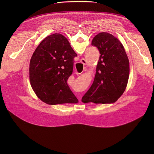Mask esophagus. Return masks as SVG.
Instances as JSON below:
<instances>
[{"mask_svg":"<svg viewBox=\"0 0 154 154\" xmlns=\"http://www.w3.org/2000/svg\"><path fill=\"white\" fill-rule=\"evenodd\" d=\"M80 62H81L84 65H85L86 63H87V61H86V60L85 59H82L81 60H80Z\"/></svg>","mask_w":154,"mask_h":154,"instance_id":"1","label":"esophagus"}]
</instances>
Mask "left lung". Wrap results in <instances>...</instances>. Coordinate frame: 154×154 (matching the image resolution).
Returning <instances> with one entry per match:
<instances>
[{"label": "left lung", "mask_w": 154, "mask_h": 154, "mask_svg": "<svg viewBox=\"0 0 154 154\" xmlns=\"http://www.w3.org/2000/svg\"><path fill=\"white\" fill-rule=\"evenodd\" d=\"M92 45L98 48L99 60L92 85L82 97L86 103L116 102L124 92L129 77V61L123 45L107 32L96 35Z\"/></svg>", "instance_id": "left-lung-1"}]
</instances>
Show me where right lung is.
<instances>
[{
    "label": "right lung",
    "mask_w": 154,
    "mask_h": 154,
    "mask_svg": "<svg viewBox=\"0 0 154 154\" xmlns=\"http://www.w3.org/2000/svg\"><path fill=\"white\" fill-rule=\"evenodd\" d=\"M77 55L60 34H52L40 43L30 59L29 79L32 89L42 101L49 105L79 102L67 83Z\"/></svg>",
    "instance_id": "obj_1"
}]
</instances>
